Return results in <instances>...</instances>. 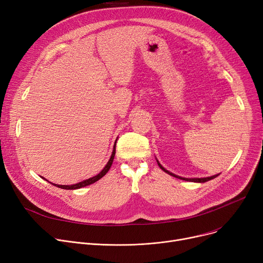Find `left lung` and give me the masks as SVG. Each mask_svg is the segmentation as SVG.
<instances>
[{
    "label": "left lung",
    "mask_w": 263,
    "mask_h": 263,
    "mask_svg": "<svg viewBox=\"0 0 263 263\" xmlns=\"http://www.w3.org/2000/svg\"><path fill=\"white\" fill-rule=\"evenodd\" d=\"M158 165L160 166V168L162 170V171H164L165 173H167L168 175H171V176H174V177H176V178H179V179H182V180H186V181H194V182H205V181H209V180H211V179H214L215 177H217L218 175H215V176H211V177H206V178H192V179H189V178H182V177H179V176H176V175H174L173 173H170L168 171H166L165 170L162 165L158 162Z\"/></svg>",
    "instance_id": "left-lung-1"
}]
</instances>
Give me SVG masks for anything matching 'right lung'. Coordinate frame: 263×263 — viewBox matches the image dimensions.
Masks as SVG:
<instances>
[{"mask_svg": "<svg viewBox=\"0 0 263 263\" xmlns=\"http://www.w3.org/2000/svg\"><path fill=\"white\" fill-rule=\"evenodd\" d=\"M115 147H116V144L114 145V149H113V153H112V156H110V159L108 160L107 164L105 165V167L98 174L97 176L92 177V178H89L87 179V180H84L82 182H79L77 184H72V185H59V184H53L55 186L58 187H61V189H65V190H76V189H81V187H84L86 185H89L91 183H95L96 181H98L99 179H101L107 172L108 170L110 168V166H112V163H113V160H114V157H115Z\"/></svg>", "mask_w": 263, "mask_h": 263, "instance_id": "right-lung-1", "label": "right lung"}]
</instances>
